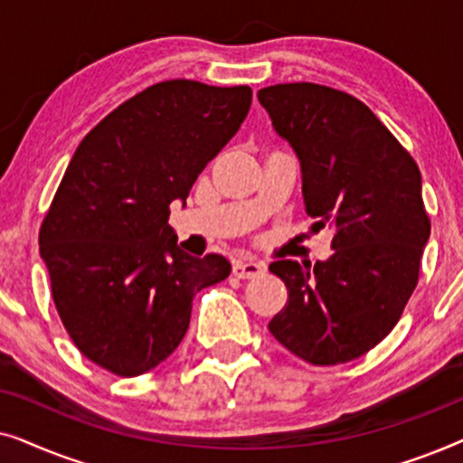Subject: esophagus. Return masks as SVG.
I'll return each mask as SVG.
<instances>
[{"instance_id":"obj_1","label":"esophagus","mask_w":463,"mask_h":463,"mask_svg":"<svg viewBox=\"0 0 463 463\" xmlns=\"http://www.w3.org/2000/svg\"><path fill=\"white\" fill-rule=\"evenodd\" d=\"M265 271V263H259V261H246V259H238V261H233V276L236 278H257L261 276Z\"/></svg>"}]
</instances>
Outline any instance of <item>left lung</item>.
Returning a JSON list of instances; mask_svg holds the SVG:
<instances>
[{
    "mask_svg": "<svg viewBox=\"0 0 463 463\" xmlns=\"http://www.w3.org/2000/svg\"><path fill=\"white\" fill-rule=\"evenodd\" d=\"M257 97L299 157L306 213L335 230L326 261L269 265L288 288L269 333L309 364L350 363L396 326L417 287L430 238L421 173L352 94L295 81Z\"/></svg>",
    "mask_w": 463,
    "mask_h": 463,
    "instance_id": "8db88e82",
    "label": "left lung"
}]
</instances>
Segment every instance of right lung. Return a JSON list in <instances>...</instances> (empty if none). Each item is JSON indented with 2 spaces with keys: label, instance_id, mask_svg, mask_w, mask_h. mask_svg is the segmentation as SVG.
Here are the masks:
<instances>
[{
  "label": "right lung",
  "instance_id": "add662e5",
  "mask_svg": "<svg viewBox=\"0 0 463 463\" xmlns=\"http://www.w3.org/2000/svg\"><path fill=\"white\" fill-rule=\"evenodd\" d=\"M249 86L168 80L126 100L84 137L40 230L52 299L94 364L143 375L185 337L192 301L230 276L221 255H187L168 225L250 109Z\"/></svg>",
  "mask_w": 463,
  "mask_h": 463
}]
</instances>
